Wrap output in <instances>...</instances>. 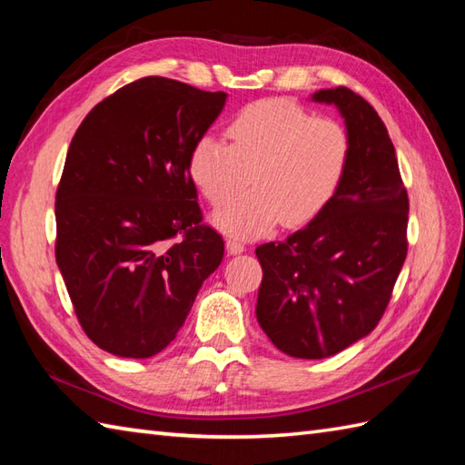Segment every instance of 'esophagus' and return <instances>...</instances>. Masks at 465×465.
Instances as JSON below:
<instances>
[{"label":"esophagus","mask_w":465,"mask_h":465,"mask_svg":"<svg viewBox=\"0 0 465 465\" xmlns=\"http://www.w3.org/2000/svg\"><path fill=\"white\" fill-rule=\"evenodd\" d=\"M225 250H227V253H230V255H240V253H243L245 245L240 240L230 238V240L225 242Z\"/></svg>","instance_id":"1"}]
</instances>
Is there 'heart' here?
<instances>
[{
  "instance_id": "obj_1",
  "label": "heart",
  "mask_w": 465,
  "mask_h": 465,
  "mask_svg": "<svg viewBox=\"0 0 465 465\" xmlns=\"http://www.w3.org/2000/svg\"><path fill=\"white\" fill-rule=\"evenodd\" d=\"M230 145L212 134L193 142L187 173L220 205L251 177L252 190L220 207L215 227L260 235L280 220L293 227L312 220L338 190L350 160V135L328 115H312L285 100L252 104L227 125Z\"/></svg>"
}]
</instances>
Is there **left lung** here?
Here are the masks:
<instances>
[{
	"label": "left lung",
	"mask_w": 465,
	"mask_h": 465,
	"mask_svg": "<svg viewBox=\"0 0 465 465\" xmlns=\"http://www.w3.org/2000/svg\"><path fill=\"white\" fill-rule=\"evenodd\" d=\"M350 135L338 190L303 230L260 245L255 315L280 351L322 360L365 338L388 308L408 253V192L378 112L348 87L320 90Z\"/></svg>",
	"instance_id": "8db88e82"
}]
</instances>
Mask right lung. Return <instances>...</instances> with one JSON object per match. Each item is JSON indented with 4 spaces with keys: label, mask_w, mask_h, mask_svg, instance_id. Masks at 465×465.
<instances>
[{
    "label": "right lung",
    "mask_w": 465,
    "mask_h": 465,
    "mask_svg": "<svg viewBox=\"0 0 465 465\" xmlns=\"http://www.w3.org/2000/svg\"><path fill=\"white\" fill-rule=\"evenodd\" d=\"M225 100L143 77L77 127L55 193V260L97 348L135 360L160 353L222 263L223 240L202 223L187 155Z\"/></svg>",
    "instance_id": "obj_1"
}]
</instances>
